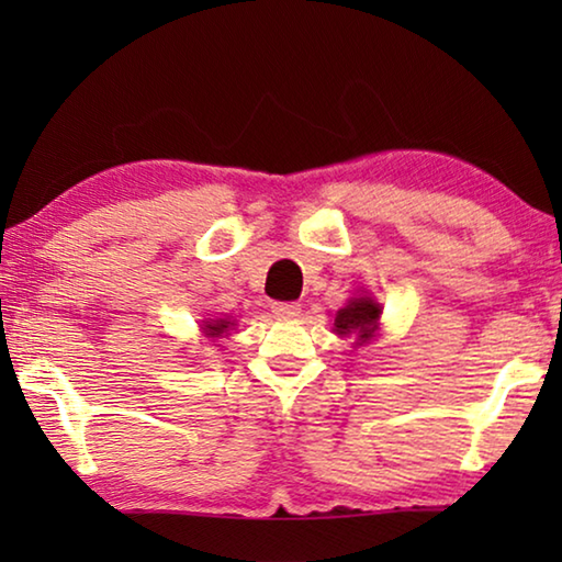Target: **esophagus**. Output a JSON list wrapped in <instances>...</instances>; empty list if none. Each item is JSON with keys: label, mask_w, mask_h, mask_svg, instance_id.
<instances>
[{"label": "esophagus", "mask_w": 562, "mask_h": 562, "mask_svg": "<svg viewBox=\"0 0 562 562\" xmlns=\"http://www.w3.org/2000/svg\"><path fill=\"white\" fill-rule=\"evenodd\" d=\"M300 310H302V304H300V302H272V312H274V317H282V319H288V317H297V315H300Z\"/></svg>", "instance_id": "34e87169"}]
</instances>
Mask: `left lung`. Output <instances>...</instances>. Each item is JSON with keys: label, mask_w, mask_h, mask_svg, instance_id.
<instances>
[{"label": "left lung", "mask_w": 562, "mask_h": 562, "mask_svg": "<svg viewBox=\"0 0 562 562\" xmlns=\"http://www.w3.org/2000/svg\"><path fill=\"white\" fill-rule=\"evenodd\" d=\"M382 307L369 297H355L347 307H341L335 317L337 335H357L359 341H367L374 335Z\"/></svg>", "instance_id": "obj_1"}]
</instances>
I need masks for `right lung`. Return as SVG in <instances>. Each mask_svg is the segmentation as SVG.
Here are the masks:
<instances>
[{
    "label": "right lung",
    "mask_w": 562,
    "mask_h": 562,
    "mask_svg": "<svg viewBox=\"0 0 562 562\" xmlns=\"http://www.w3.org/2000/svg\"><path fill=\"white\" fill-rule=\"evenodd\" d=\"M231 327V322H225V319H215V322H207L205 325V335L207 337H223V331Z\"/></svg>",
    "instance_id": "1"
}]
</instances>
